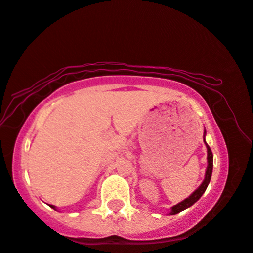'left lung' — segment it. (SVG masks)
I'll return each mask as SVG.
<instances>
[{
  "label": "left lung",
  "instance_id": "8db88e82",
  "mask_svg": "<svg viewBox=\"0 0 253 253\" xmlns=\"http://www.w3.org/2000/svg\"><path fill=\"white\" fill-rule=\"evenodd\" d=\"M205 135H206V130H204V135H203V137H204V143L206 145V149H208V166H206V170H205V176H204V180H203V182L201 183V186H199L196 190L194 191L193 194L190 195L189 197H187L186 199H183L182 202L177 203L176 205H174L170 208V212L169 214L170 215H174V214H177V213L182 212L183 210H186L188 208H190L191 205H194L195 203H196L199 198L202 197V195L205 193L206 188H208L209 183H210V180H211V176H212V169H213V155H212V151L211 149H210L209 144L206 143L205 141Z\"/></svg>",
  "mask_w": 253,
  "mask_h": 253
}]
</instances>
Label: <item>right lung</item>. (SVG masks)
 Here are the masks:
<instances>
[{"label": "right lung", "mask_w": 253, "mask_h": 253, "mask_svg": "<svg viewBox=\"0 0 253 253\" xmlns=\"http://www.w3.org/2000/svg\"><path fill=\"white\" fill-rule=\"evenodd\" d=\"M50 206H51V208H52V209H54V210H57V209H56V206H55V205H50Z\"/></svg>", "instance_id": "obj_1"}]
</instances>
